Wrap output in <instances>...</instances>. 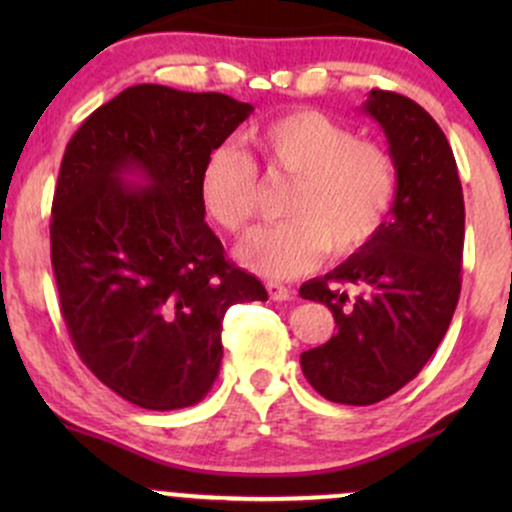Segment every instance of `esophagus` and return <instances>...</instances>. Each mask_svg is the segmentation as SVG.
<instances>
[{
    "instance_id": "esophagus-1",
    "label": "esophagus",
    "mask_w": 512,
    "mask_h": 512,
    "mask_svg": "<svg viewBox=\"0 0 512 512\" xmlns=\"http://www.w3.org/2000/svg\"><path fill=\"white\" fill-rule=\"evenodd\" d=\"M267 291L272 301H289L293 296L291 289H286V286L279 284V281H267Z\"/></svg>"
}]
</instances>
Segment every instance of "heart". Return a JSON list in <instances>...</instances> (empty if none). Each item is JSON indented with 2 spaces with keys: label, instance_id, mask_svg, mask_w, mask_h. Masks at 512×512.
<instances>
[{
  "label": "heart",
  "instance_id": "obj_1",
  "mask_svg": "<svg viewBox=\"0 0 512 512\" xmlns=\"http://www.w3.org/2000/svg\"><path fill=\"white\" fill-rule=\"evenodd\" d=\"M248 144L272 178L293 180L284 202L289 221L255 231L240 260L264 276H296L330 250L354 255L380 233L397 199V163L383 144L317 110H296L252 127ZM260 180L248 156L216 146L199 173L207 216L233 236L255 219Z\"/></svg>",
  "mask_w": 512,
  "mask_h": 512
}]
</instances>
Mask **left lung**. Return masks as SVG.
<instances>
[{
  "label": "left lung",
  "mask_w": 512,
  "mask_h": 512,
  "mask_svg": "<svg viewBox=\"0 0 512 512\" xmlns=\"http://www.w3.org/2000/svg\"><path fill=\"white\" fill-rule=\"evenodd\" d=\"M363 110L397 163L395 207L366 248L301 286L337 325L330 342L303 351V375L325 399L354 407L395 395L438 349L460 298L464 248L460 175L438 122L380 88Z\"/></svg>",
  "instance_id": "1"
}]
</instances>
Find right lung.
Wrapping results in <instances>:
<instances>
[{"mask_svg": "<svg viewBox=\"0 0 512 512\" xmlns=\"http://www.w3.org/2000/svg\"><path fill=\"white\" fill-rule=\"evenodd\" d=\"M250 113L226 93L129 86L64 151L50 221L64 325L88 370L142 409L197 404L219 375L226 310L267 301L199 199L204 161Z\"/></svg>", "mask_w": 512, "mask_h": 512, "instance_id": "right-lung-1", "label": "right lung"}]
</instances>
